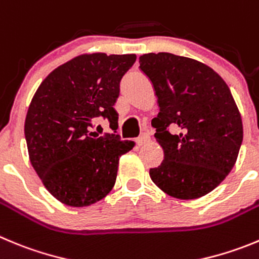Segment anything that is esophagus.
<instances>
[{
    "label": "esophagus",
    "instance_id": "34e87169",
    "mask_svg": "<svg viewBox=\"0 0 259 259\" xmlns=\"http://www.w3.org/2000/svg\"><path fill=\"white\" fill-rule=\"evenodd\" d=\"M149 141H150V136H149V134H142L141 136H140L139 139L136 140L137 145H139V146L145 145V144H148Z\"/></svg>",
    "mask_w": 259,
    "mask_h": 259
}]
</instances>
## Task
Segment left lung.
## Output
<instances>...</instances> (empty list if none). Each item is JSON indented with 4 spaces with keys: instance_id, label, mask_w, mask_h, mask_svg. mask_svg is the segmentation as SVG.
I'll list each match as a JSON object with an SVG mask.
<instances>
[{
    "instance_id": "1",
    "label": "left lung",
    "mask_w": 259,
    "mask_h": 259,
    "mask_svg": "<svg viewBox=\"0 0 259 259\" xmlns=\"http://www.w3.org/2000/svg\"><path fill=\"white\" fill-rule=\"evenodd\" d=\"M140 69L158 97L151 125L164 151L162 164L150 169L151 180L173 198L207 195L231 172L243 142L229 86L205 64L169 52L140 56Z\"/></svg>"
}]
</instances>
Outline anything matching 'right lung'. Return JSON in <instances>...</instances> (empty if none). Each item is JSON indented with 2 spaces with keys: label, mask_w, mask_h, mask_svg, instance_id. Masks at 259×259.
I'll return each instance as SVG.
<instances>
[{
  "label": "right lung",
  "mask_w": 259,
  "mask_h": 259,
  "mask_svg": "<svg viewBox=\"0 0 259 259\" xmlns=\"http://www.w3.org/2000/svg\"><path fill=\"white\" fill-rule=\"evenodd\" d=\"M135 54H84L58 66L35 91L24 134L30 163L54 198L87 207L105 198L117 180L119 158L135 146L118 135L91 132L97 118L118 128L114 104Z\"/></svg>",
  "instance_id": "obj_1"
}]
</instances>
